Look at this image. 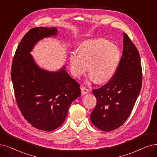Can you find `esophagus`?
Instances as JSON below:
<instances>
[{
  "label": "esophagus",
  "mask_w": 157,
  "mask_h": 157,
  "mask_svg": "<svg viewBox=\"0 0 157 157\" xmlns=\"http://www.w3.org/2000/svg\"><path fill=\"white\" fill-rule=\"evenodd\" d=\"M81 93H82V95H85V94H86L87 92L89 91V90L86 88V87H81Z\"/></svg>",
  "instance_id": "obj_1"
}]
</instances>
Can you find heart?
<instances>
[{
	"label": "heart",
	"instance_id": "1",
	"mask_svg": "<svg viewBox=\"0 0 157 157\" xmlns=\"http://www.w3.org/2000/svg\"><path fill=\"white\" fill-rule=\"evenodd\" d=\"M79 52L70 55V69L73 77L80 78L89 69L91 81L108 82L114 76L121 60L118 48L105 39L87 40L80 44Z\"/></svg>",
	"mask_w": 157,
	"mask_h": 157
}]
</instances>
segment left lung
<instances>
[{
    "label": "left lung",
    "instance_id": "1",
    "mask_svg": "<svg viewBox=\"0 0 157 157\" xmlns=\"http://www.w3.org/2000/svg\"><path fill=\"white\" fill-rule=\"evenodd\" d=\"M142 84L139 52L124 33L122 56L115 74L105 84L92 90L97 98L90 117L94 126L104 131L121 126L131 113Z\"/></svg>",
    "mask_w": 157,
    "mask_h": 157
}]
</instances>
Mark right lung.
Here are the masks:
<instances>
[{
	"mask_svg": "<svg viewBox=\"0 0 157 157\" xmlns=\"http://www.w3.org/2000/svg\"><path fill=\"white\" fill-rule=\"evenodd\" d=\"M55 28L37 27L23 36L12 61L11 77L18 109L34 128L52 131L65 121L71 102L80 96V85L65 67L48 72L36 65L29 52L37 41L55 35Z\"/></svg>",
	"mask_w": 157,
	"mask_h": 157,
	"instance_id": "obj_1",
	"label": "right lung"
}]
</instances>
